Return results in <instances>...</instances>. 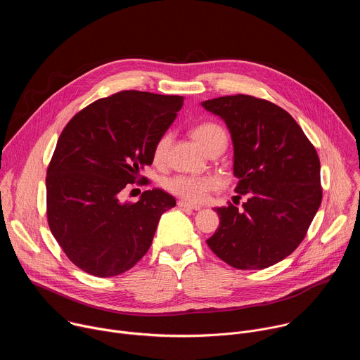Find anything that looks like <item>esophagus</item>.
Wrapping results in <instances>:
<instances>
[{
  "instance_id": "esophagus-1",
  "label": "esophagus",
  "mask_w": 360,
  "mask_h": 360,
  "mask_svg": "<svg viewBox=\"0 0 360 360\" xmlns=\"http://www.w3.org/2000/svg\"><path fill=\"white\" fill-rule=\"evenodd\" d=\"M178 207H179V208L193 210V211H199V210H202L200 205H195V203H191V202H186V200H178Z\"/></svg>"
}]
</instances>
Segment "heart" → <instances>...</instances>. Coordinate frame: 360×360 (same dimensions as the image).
Segmentation results:
<instances>
[{"label":"heart","instance_id":"heart-1","mask_svg":"<svg viewBox=\"0 0 360 360\" xmlns=\"http://www.w3.org/2000/svg\"><path fill=\"white\" fill-rule=\"evenodd\" d=\"M193 138L199 142V145L205 149L210 150L212 146L218 143H226V132L222 127L215 122H202L196 125L192 131ZM171 143V135H162L155 146H153V161L161 164L167 160L168 149ZM219 181L215 176H196V175H175L165 181V188L172 192L174 195L184 198L191 202H202L207 199L211 191L217 189Z\"/></svg>","mask_w":360,"mask_h":360}]
</instances>
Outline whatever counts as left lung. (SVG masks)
I'll use <instances>...</instances> for the list:
<instances>
[{"mask_svg": "<svg viewBox=\"0 0 360 360\" xmlns=\"http://www.w3.org/2000/svg\"><path fill=\"white\" fill-rule=\"evenodd\" d=\"M221 117L233 143L235 192L242 210L217 208L219 226L207 240L236 269H265L289 256L303 240L322 202L318 152L297 122L272 102L228 95L202 102Z\"/></svg>", "mask_w": 360, "mask_h": 360, "instance_id": "8db88e82", "label": "left lung"}]
</instances>
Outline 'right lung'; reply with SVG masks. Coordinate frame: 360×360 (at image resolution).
<instances>
[{
  "label": "right lung",
  "mask_w": 360,
  "mask_h": 360,
  "mask_svg": "<svg viewBox=\"0 0 360 360\" xmlns=\"http://www.w3.org/2000/svg\"><path fill=\"white\" fill-rule=\"evenodd\" d=\"M182 105L179 95L121 91L92 102L61 132L46 171V218L84 272L110 278L131 269L175 207L162 189L142 192L135 203H122L120 192L152 164L153 146Z\"/></svg>",
  "instance_id": "add662e5"
}]
</instances>
